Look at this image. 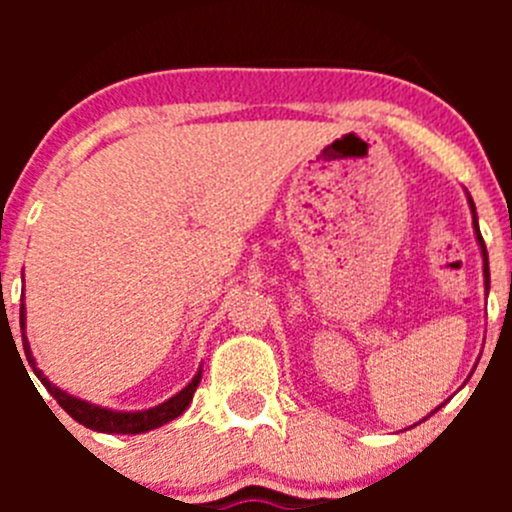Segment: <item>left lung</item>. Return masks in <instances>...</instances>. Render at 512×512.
Returning <instances> with one entry per match:
<instances>
[{
    "label": "left lung",
    "mask_w": 512,
    "mask_h": 512,
    "mask_svg": "<svg viewBox=\"0 0 512 512\" xmlns=\"http://www.w3.org/2000/svg\"><path fill=\"white\" fill-rule=\"evenodd\" d=\"M471 203V210H473V230H476V240L480 245V255H483V277H485V292H488L490 287V270H488V250H485V242L483 237H480V227H478V218H476V205H473V200H468Z\"/></svg>",
    "instance_id": "1"
}]
</instances>
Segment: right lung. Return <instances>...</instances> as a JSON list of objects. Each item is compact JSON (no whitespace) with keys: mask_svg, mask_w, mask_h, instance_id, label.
<instances>
[{"mask_svg":"<svg viewBox=\"0 0 512 512\" xmlns=\"http://www.w3.org/2000/svg\"><path fill=\"white\" fill-rule=\"evenodd\" d=\"M24 319H27V314H24V302H22V309H19V324H22V344H24V352H27L29 366L34 369L36 379H39L41 384L46 386V391H49V394L54 396L56 401H59V406L66 411V414L74 418V421L84 423V426L91 428V431H98V433H143V431H153V428H158V426H163V423L178 418L185 409H188L190 401H193V394H195V389H198L200 374H203V369H198V374L193 376V381H190V384L185 386L183 391H178L173 399H168L165 404H158V406H153V409H146V411H111V409H103V406L89 404V401L76 399V396L66 394L64 389H59V386L51 384V381L44 376V371L36 369L32 349H29V339H27V334H24V324H27Z\"/></svg>","mask_w":512,"mask_h":512,"instance_id":"1","label":"right lung"}]
</instances>
